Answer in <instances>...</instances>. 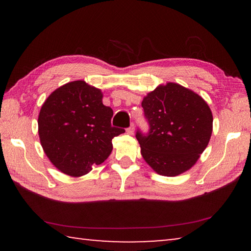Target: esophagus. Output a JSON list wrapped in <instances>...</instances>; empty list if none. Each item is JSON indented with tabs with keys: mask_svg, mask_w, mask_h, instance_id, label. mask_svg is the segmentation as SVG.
Instances as JSON below:
<instances>
[{
	"mask_svg": "<svg viewBox=\"0 0 251 251\" xmlns=\"http://www.w3.org/2000/svg\"><path fill=\"white\" fill-rule=\"evenodd\" d=\"M127 133H128L129 135H133L134 134V131H135V125L134 124H130V126L128 127V128H127Z\"/></svg>",
	"mask_w": 251,
	"mask_h": 251,
	"instance_id": "esophagus-1",
	"label": "esophagus"
}]
</instances>
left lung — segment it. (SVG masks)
Instances as JSON below:
<instances>
[{
  "mask_svg": "<svg viewBox=\"0 0 251 251\" xmlns=\"http://www.w3.org/2000/svg\"><path fill=\"white\" fill-rule=\"evenodd\" d=\"M150 133H136L146 163L161 176L192 168L212 133V113L197 93L177 83L160 84L142 101Z\"/></svg>",
  "mask_w": 251,
  "mask_h": 251,
  "instance_id": "1",
  "label": "left lung"
}]
</instances>
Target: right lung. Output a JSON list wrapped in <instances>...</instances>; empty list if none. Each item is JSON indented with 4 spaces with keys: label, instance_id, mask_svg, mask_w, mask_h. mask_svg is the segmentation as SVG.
Listing matches in <instances>:
<instances>
[{
    "label": "right lung",
    "instance_id": "add662e5",
    "mask_svg": "<svg viewBox=\"0 0 251 251\" xmlns=\"http://www.w3.org/2000/svg\"><path fill=\"white\" fill-rule=\"evenodd\" d=\"M113 109L103 104L100 88L84 80L58 87L42 105L39 115L41 145L59 172L80 177L107 159L112 139L124 129L112 127Z\"/></svg>",
    "mask_w": 251,
    "mask_h": 251
}]
</instances>
